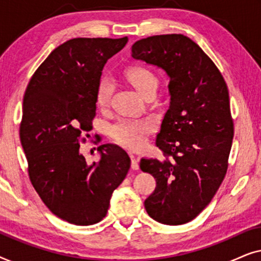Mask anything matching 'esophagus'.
Wrapping results in <instances>:
<instances>
[{
	"label": "esophagus",
	"mask_w": 261,
	"mask_h": 261,
	"mask_svg": "<svg viewBox=\"0 0 261 261\" xmlns=\"http://www.w3.org/2000/svg\"><path fill=\"white\" fill-rule=\"evenodd\" d=\"M130 159H132V164H130L132 169H133V170H139V160L135 158L134 155H130Z\"/></svg>",
	"instance_id": "1"
}]
</instances>
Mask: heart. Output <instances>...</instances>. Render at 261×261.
Listing matches in <instances>:
<instances>
[{"label": "heart", "mask_w": 261, "mask_h": 261, "mask_svg": "<svg viewBox=\"0 0 261 261\" xmlns=\"http://www.w3.org/2000/svg\"><path fill=\"white\" fill-rule=\"evenodd\" d=\"M121 80L129 85L144 98L154 96L158 88V78L151 70L139 65H129L122 69ZM113 89L106 81H101L96 89V105L99 109H107L112 102ZM153 126L148 121H123L112 128L110 135L113 140L124 148L137 151L146 144Z\"/></svg>", "instance_id": "obj_1"}]
</instances>
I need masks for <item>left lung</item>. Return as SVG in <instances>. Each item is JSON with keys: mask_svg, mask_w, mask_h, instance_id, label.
<instances>
[{"mask_svg": "<svg viewBox=\"0 0 261 261\" xmlns=\"http://www.w3.org/2000/svg\"><path fill=\"white\" fill-rule=\"evenodd\" d=\"M132 57L170 78V107L155 145L166 159L140 160L156 181L145 209L153 220L178 226L194 220L219 190L234 137L229 94L213 60L183 34L134 42Z\"/></svg>", "mask_w": 261, "mask_h": 261, "instance_id": "8db88e82", "label": "left lung"}]
</instances>
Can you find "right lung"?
<instances>
[{
	"label": "right lung",
	"mask_w": 261,
	"mask_h": 261,
	"mask_svg": "<svg viewBox=\"0 0 261 261\" xmlns=\"http://www.w3.org/2000/svg\"><path fill=\"white\" fill-rule=\"evenodd\" d=\"M128 38H74L53 49L38 67L23 96L20 140L28 174L45 205L66 222L90 226L108 212L110 198L130 167L116 145L97 147L98 163L80 152L92 128L96 89L107 60ZM89 137V134H87Z\"/></svg>",
	"instance_id": "right-lung-1"
}]
</instances>
